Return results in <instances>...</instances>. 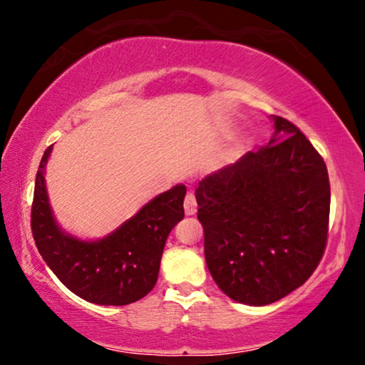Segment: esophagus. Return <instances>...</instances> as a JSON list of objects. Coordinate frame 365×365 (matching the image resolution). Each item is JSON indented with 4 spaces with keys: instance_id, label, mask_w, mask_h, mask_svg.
<instances>
[{
    "instance_id": "34e87169",
    "label": "esophagus",
    "mask_w": 365,
    "mask_h": 365,
    "mask_svg": "<svg viewBox=\"0 0 365 365\" xmlns=\"http://www.w3.org/2000/svg\"><path fill=\"white\" fill-rule=\"evenodd\" d=\"M184 211H186L187 216H191L197 211V202H196V196H194L192 191H189L186 194V199H184Z\"/></svg>"
}]
</instances>
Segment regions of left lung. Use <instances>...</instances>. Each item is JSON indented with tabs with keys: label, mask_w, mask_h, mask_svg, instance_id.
<instances>
[{
	"label": "left lung",
	"mask_w": 365,
	"mask_h": 365,
	"mask_svg": "<svg viewBox=\"0 0 365 365\" xmlns=\"http://www.w3.org/2000/svg\"><path fill=\"white\" fill-rule=\"evenodd\" d=\"M267 146L204 178L196 189L204 256L219 289L247 306L301 287L327 246L326 163L296 124L274 116Z\"/></svg>",
	"instance_id": "1"
}]
</instances>
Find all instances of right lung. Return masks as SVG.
<instances>
[{"instance_id":"right-lung-1","label":"right lung","mask_w":365,"mask_h":365,"mask_svg":"<svg viewBox=\"0 0 365 365\" xmlns=\"http://www.w3.org/2000/svg\"><path fill=\"white\" fill-rule=\"evenodd\" d=\"M51 148L39 163L31 206V232L39 254L59 281L84 301L101 306L139 301L156 286L164 244L184 217L186 186L159 194L111 236L79 241L56 226L49 209L44 166Z\"/></svg>"}]
</instances>
